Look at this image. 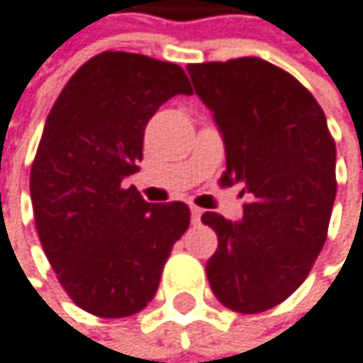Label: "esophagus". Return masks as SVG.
Returning a JSON list of instances; mask_svg holds the SVG:
<instances>
[{
  "label": "esophagus",
  "instance_id": "1",
  "mask_svg": "<svg viewBox=\"0 0 363 363\" xmlns=\"http://www.w3.org/2000/svg\"><path fill=\"white\" fill-rule=\"evenodd\" d=\"M190 213H192V222H199L201 220V213H203V209L201 207H190Z\"/></svg>",
  "mask_w": 363,
  "mask_h": 363
}]
</instances>
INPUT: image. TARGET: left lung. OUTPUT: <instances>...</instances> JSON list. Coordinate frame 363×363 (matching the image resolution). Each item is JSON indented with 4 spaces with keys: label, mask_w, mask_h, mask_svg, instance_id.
I'll return each instance as SVG.
<instances>
[{
    "label": "left lung",
    "mask_w": 363,
    "mask_h": 363,
    "mask_svg": "<svg viewBox=\"0 0 363 363\" xmlns=\"http://www.w3.org/2000/svg\"><path fill=\"white\" fill-rule=\"evenodd\" d=\"M188 72L224 139L220 184L252 194L238 222L201 216L218 235L207 280L222 306L265 312L297 291L328 240L336 143L314 96L265 60L190 64Z\"/></svg>",
    "instance_id": "1"
}]
</instances>
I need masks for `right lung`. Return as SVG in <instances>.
Instances as JSON below:
<instances>
[{
	"label": "right lung",
	"instance_id": "1",
	"mask_svg": "<svg viewBox=\"0 0 363 363\" xmlns=\"http://www.w3.org/2000/svg\"><path fill=\"white\" fill-rule=\"evenodd\" d=\"M177 94H192L177 64L104 51L70 77L44 123L29 173L35 231L68 297L102 319L154 299L190 224L186 203L152 205L123 184L143 160L147 121Z\"/></svg>",
	"mask_w": 363,
	"mask_h": 363
}]
</instances>
